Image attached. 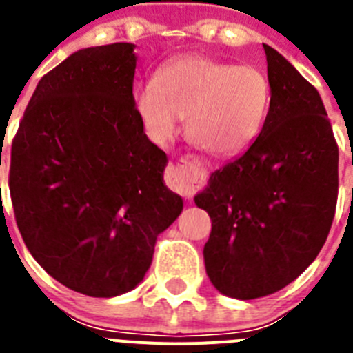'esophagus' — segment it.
Segmentation results:
<instances>
[{
	"mask_svg": "<svg viewBox=\"0 0 353 353\" xmlns=\"http://www.w3.org/2000/svg\"><path fill=\"white\" fill-rule=\"evenodd\" d=\"M205 174L207 171L198 159H182L179 164L168 166L166 180L183 198H192L203 183Z\"/></svg>",
	"mask_w": 353,
	"mask_h": 353,
	"instance_id": "esophagus-1",
	"label": "esophagus"
}]
</instances>
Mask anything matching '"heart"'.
<instances>
[{
  "mask_svg": "<svg viewBox=\"0 0 353 353\" xmlns=\"http://www.w3.org/2000/svg\"><path fill=\"white\" fill-rule=\"evenodd\" d=\"M134 109L154 143H166L185 117V136L214 157L248 148L269 109V83L249 65L192 56L162 67L134 92Z\"/></svg>",
  "mask_w": 353,
  "mask_h": 353,
  "instance_id": "b5f03b06",
  "label": "heart"
}]
</instances>
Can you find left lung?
Listing matches in <instances>:
<instances>
[{
  "mask_svg": "<svg viewBox=\"0 0 353 353\" xmlns=\"http://www.w3.org/2000/svg\"><path fill=\"white\" fill-rule=\"evenodd\" d=\"M263 49L270 105L261 132L194 196L212 219L208 277L240 301L279 292L313 263L338 199V145L320 93L276 49Z\"/></svg>",
  "mask_w": 353,
  "mask_h": 353,
  "instance_id": "left-lung-1",
  "label": "left lung"
}]
</instances>
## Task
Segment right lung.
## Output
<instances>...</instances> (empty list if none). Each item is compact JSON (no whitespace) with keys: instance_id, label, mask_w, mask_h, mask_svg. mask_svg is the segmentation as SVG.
Listing matches in <instances>:
<instances>
[{"instance_id":"obj_1","label":"right lung","mask_w":353,"mask_h":353,"mask_svg":"<svg viewBox=\"0 0 353 353\" xmlns=\"http://www.w3.org/2000/svg\"><path fill=\"white\" fill-rule=\"evenodd\" d=\"M134 48L79 49L48 72L12 143L24 244L49 276L90 297L136 288L183 208L164 183L166 154L134 109Z\"/></svg>"}]
</instances>
